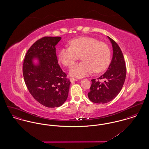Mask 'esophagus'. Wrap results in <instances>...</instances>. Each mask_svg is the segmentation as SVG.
<instances>
[{
  "instance_id": "1",
  "label": "esophagus",
  "mask_w": 149,
  "mask_h": 149,
  "mask_svg": "<svg viewBox=\"0 0 149 149\" xmlns=\"http://www.w3.org/2000/svg\"><path fill=\"white\" fill-rule=\"evenodd\" d=\"M70 81H71V82H74V81H77V80L76 79H75V78H70Z\"/></svg>"
}]
</instances>
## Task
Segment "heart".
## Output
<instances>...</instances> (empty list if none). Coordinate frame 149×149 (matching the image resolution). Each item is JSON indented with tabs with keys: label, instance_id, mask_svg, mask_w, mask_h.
<instances>
[{
	"label": "heart",
	"instance_id": "obj_1",
	"mask_svg": "<svg viewBox=\"0 0 149 149\" xmlns=\"http://www.w3.org/2000/svg\"><path fill=\"white\" fill-rule=\"evenodd\" d=\"M70 47L60 49L59 61L65 66H70L81 55L83 61L72 65L69 74L76 78H83L93 71L100 72L106 70L111 61V51L106 43L93 37H81L69 42Z\"/></svg>",
	"mask_w": 149,
	"mask_h": 149
}]
</instances>
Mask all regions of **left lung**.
<instances>
[{
	"mask_svg": "<svg viewBox=\"0 0 149 149\" xmlns=\"http://www.w3.org/2000/svg\"><path fill=\"white\" fill-rule=\"evenodd\" d=\"M113 48L111 62L106 72L98 78L103 80V83L92 80V85L88 96L89 99L95 103H106L116 97L120 92L125 81L126 68L124 57L120 47L112 38L108 36Z\"/></svg>",
	"mask_w": 149,
	"mask_h": 149,
	"instance_id": "8db88e82",
	"label": "left lung"
}]
</instances>
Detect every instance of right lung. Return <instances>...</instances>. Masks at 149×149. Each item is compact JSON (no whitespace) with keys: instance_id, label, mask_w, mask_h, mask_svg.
I'll return each mask as SVG.
<instances>
[{"instance_id":"add662e5","label":"right lung","mask_w":149,"mask_h":149,"mask_svg":"<svg viewBox=\"0 0 149 149\" xmlns=\"http://www.w3.org/2000/svg\"><path fill=\"white\" fill-rule=\"evenodd\" d=\"M61 39L60 37H44L37 40L28 50L23 65L29 92L38 102L49 108L64 104L71 83L58 64L55 46Z\"/></svg>"}]
</instances>
